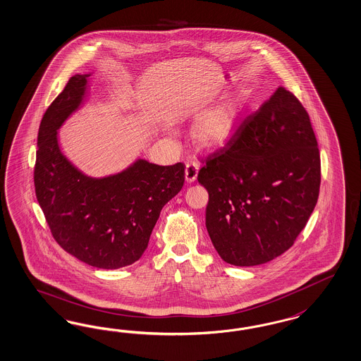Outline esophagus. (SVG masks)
Listing matches in <instances>:
<instances>
[{
    "instance_id": "34e87169",
    "label": "esophagus",
    "mask_w": 361,
    "mask_h": 361,
    "mask_svg": "<svg viewBox=\"0 0 361 361\" xmlns=\"http://www.w3.org/2000/svg\"><path fill=\"white\" fill-rule=\"evenodd\" d=\"M199 166L197 162L186 163V180L187 182H194L198 176Z\"/></svg>"
}]
</instances>
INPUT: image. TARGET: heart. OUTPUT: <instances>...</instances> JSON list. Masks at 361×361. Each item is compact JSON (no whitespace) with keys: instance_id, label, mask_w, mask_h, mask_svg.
Wrapping results in <instances>:
<instances>
[{"instance_id":"b5f03b06","label":"heart","mask_w":361,"mask_h":361,"mask_svg":"<svg viewBox=\"0 0 361 361\" xmlns=\"http://www.w3.org/2000/svg\"><path fill=\"white\" fill-rule=\"evenodd\" d=\"M240 105L239 101L231 99L211 109L195 126L197 138L206 146H218L226 142L235 128Z\"/></svg>"}]
</instances>
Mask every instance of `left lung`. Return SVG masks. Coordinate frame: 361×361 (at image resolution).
Wrapping results in <instances>:
<instances>
[{
  "label": "left lung",
  "instance_id": "obj_1",
  "mask_svg": "<svg viewBox=\"0 0 361 361\" xmlns=\"http://www.w3.org/2000/svg\"><path fill=\"white\" fill-rule=\"evenodd\" d=\"M200 162L198 182L209 191L206 227L226 263L263 264L295 243L322 180L314 128L295 94L278 87Z\"/></svg>",
  "mask_w": 361,
  "mask_h": 361
}]
</instances>
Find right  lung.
Instances as JSON below:
<instances>
[{"label":"right lung","mask_w":361,"mask_h":361,"mask_svg":"<svg viewBox=\"0 0 361 361\" xmlns=\"http://www.w3.org/2000/svg\"><path fill=\"white\" fill-rule=\"evenodd\" d=\"M87 75H74L47 107L38 130L35 197L54 240L92 267L116 269L140 259L163 206L185 183V164L134 163L93 179L61 154L57 130L80 106Z\"/></svg>","instance_id":"obj_1"}]
</instances>
